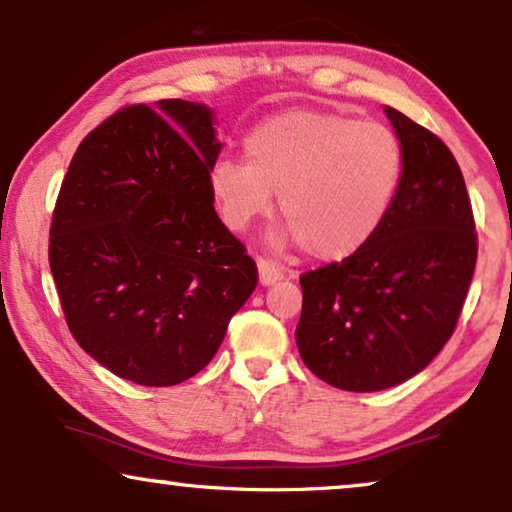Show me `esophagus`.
Listing matches in <instances>:
<instances>
[{"label": "esophagus", "mask_w": 512, "mask_h": 512, "mask_svg": "<svg viewBox=\"0 0 512 512\" xmlns=\"http://www.w3.org/2000/svg\"><path fill=\"white\" fill-rule=\"evenodd\" d=\"M256 268H258V282H261L263 286H272V284L279 282V279L284 277V272L279 270L275 263L265 261V258H258Z\"/></svg>", "instance_id": "1"}]
</instances>
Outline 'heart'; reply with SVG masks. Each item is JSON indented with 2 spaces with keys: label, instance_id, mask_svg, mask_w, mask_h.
<instances>
[{
  "label": "heart",
  "instance_id": "1",
  "mask_svg": "<svg viewBox=\"0 0 512 512\" xmlns=\"http://www.w3.org/2000/svg\"><path fill=\"white\" fill-rule=\"evenodd\" d=\"M403 177V146L380 123L289 109L244 139V163L219 160L209 191L226 228L240 233L272 207L286 226L275 242L303 244L314 261L356 254L387 221Z\"/></svg>",
  "mask_w": 512,
  "mask_h": 512
}]
</instances>
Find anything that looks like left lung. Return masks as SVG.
Returning <instances> with one entry per match:
<instances>
[{
  "mask_svg": "<svg viewBox=\"0 0 512 512\" xmlns=\"http://www.w3.org/2000/svg\"><path fill=\"white\" fill-rule=\"evenodd\" d=\"M384 114L403 146L387 221L361 251L300 277V359L345 391L396 387L429 366L454 333L478 258L450 149L401 111Z\"/></svg>",
  "mask_w": 512,
  "mask_h": 512,
  "instance_id": "8db88e82",
  "label": "left lung"
}]
</instances>
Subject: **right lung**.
Instances as JSON below:
<instances>
[{"instance_id":"right-lung-1","label":"right lung","mask_w":512,"mask_h":512,"mask_svg":"<svg viewBox=\"0 0 512 512\" xmlns=\"http://www.w3.org/2000/svg\"><path fill=\"white\" fill-rule=\"evenodd\" d=\"M207 104L125 107L76 149L48 261L83 352L142 387L198 375L256 289V263L214 209L221 153Z\"/></svg>"}]
</instances>
